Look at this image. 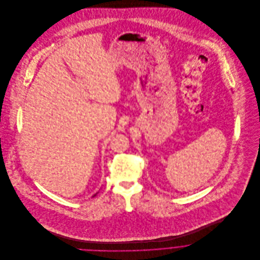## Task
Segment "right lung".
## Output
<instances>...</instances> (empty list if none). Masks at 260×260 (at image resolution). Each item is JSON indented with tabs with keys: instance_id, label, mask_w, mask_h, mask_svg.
<instances>
[{
	"instance_id": "obj_1",
	"label": "right lung",
	"mask_w": 260,
	"mask_h": 260,
	"mask_svg": "<svg viewBox=\"0 0 260 260\" xmlns=\"http://www.w3.org/2000/svg\"><path fill=\"white\" fill-rule=\"evenodd\" d=\"M95 195H96V194H95ZM95 195H94V196H95Z\"/></svg>"
}]
</instances>
